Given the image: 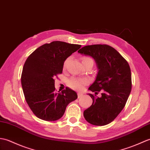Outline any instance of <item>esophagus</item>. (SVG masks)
<instances>
[{"label": "esophagus", "mask_w": 150, "mask_h": 150, "mask_svg": "<svg viewBox=\"0 0 150 150\" xmlns=\"http://www.w3.org/2000/svg\"><path fill=\"white\" fill-rule=\"evenodd\" d=\"M83 96V95L82 93H80V92H78V98L82 97Z\"/></svg>", "instance_id": "esophagus-1"}]
</instances>
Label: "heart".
<instances>
[{
	"mask_svg": "<svg viewBox=\"0 0 150 150\" xmlns=\"http://www.w3.org/2000/svg\"><path fill=\"white\" fill-rule=\"evenodd\" d=\"M82 63L86 62H88V61H92V59L91 58H90L89 57H86V56H84L81 58ZM68 59H67L65 62L64 66L66 65ZM88 83V81L86 79H78V78H72L71 79H70L69 81H68V84L69 85L70 87H71L74 89L76 90H81L83 88V86L85 84H86Z\"/></svg>",
	"mask_w": 150,
	"mask_h": 150,
	"instance_id": "obj_1",
	"label": "heart"
}]
</instances>
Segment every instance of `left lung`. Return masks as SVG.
<instances>
[{"mask_svg":"<svg viewBox=\"0 0 150 150\" xmlns=\"http://www.w3.org/2000/svg\"><path fill=\"white\" fill-rule=\"evenodd\" d=\"M78 53L94 59L98 74L88 88L95 94H88L92 104L83 112L90 124L104 126L117 117L128 100L132 89L129 64L115 49L107 45H92L82 47ZM102 92L100 97L97 96Z\"/></svg>","mask_w":150,"mask_h":150,"instance_id":"8db88e82","label":"left lung"}]
</instances>
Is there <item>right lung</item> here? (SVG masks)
<instances>
[{
	"label": "right lung",
	"mask_w": 150,
	"mask_h": 150,
	"mask_svg": "<svg viewBox=\"0 0 150 150\" xmlns=\"http://www.w3.org/2000/svg\"><path fill=\"white\" fill-rule=\"evenodd\" d=\"M80 47L54 41L36 49L26 59L21 76L22 90L29 108L39 119L58 120L67 106L78 98L77 93L68 87L56 92L54 78L62 73L66 59Z\"/></svg>",
	"instance_id": "obj_1"
}]
</instances>
